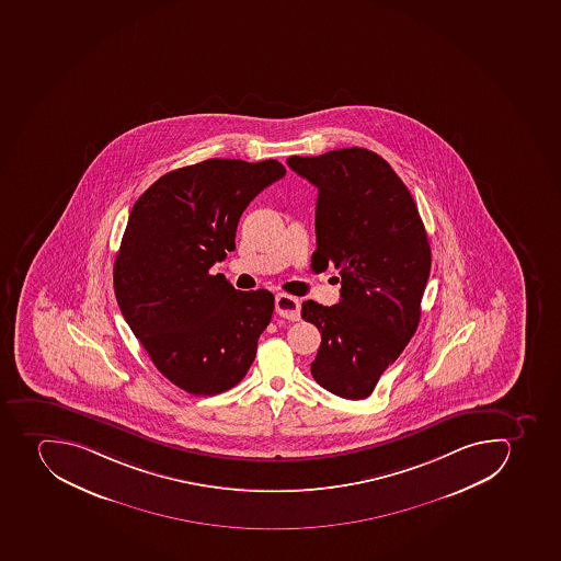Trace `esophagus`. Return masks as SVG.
I'll list each match as a JSON object with an SVG mask.
<instances>
[{"label": "esophagus", "instance_id": "obj_1", "mask_svg": "<svg viewBox=\"0 0 561 561\" xmlns=\"http://www.w3.org/2000/svg\"><path fill=\"white\" fill-rule=\"evenodd\" d=\"M275 311L286 320H300V301H298V298L289 297L286 293H280L275 298Z\"/></svg>", "mask_w": 561, "mask_h": 561}]
</instances>
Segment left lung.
Masks as SVG:
<instances>
[{"label": "left lung", "instance_id": "8db88e82", "mask_svg": "<svg viewBox=\"0 0 561 561\" xmlns=\"http://www.w3.org/2000/svg\"><path fill=\"white\" fill-rule=\"evenodd\" d=\"M287 165L318 188L312 270L341 274L340 304H301V318L321 330L312 377L332 394L364 400L420 325L428 236L409 188L377 152L350 147L291 156Z\"/></svg>", "mask_w": 561, "mask_h": 561}]
</instances>
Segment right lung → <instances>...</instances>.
I'll return each instance as SVG.
<instances>
[{
	"instance_id": "right-lung-1",
	"label": "right lung",
	"mask_w": 561,
	"mask_h": 561,
	"mask_svg": "<svg viewBox=\"0 0 561 561\" xmlns=\"http://www.w3.org/2000/svg\"><path fill=\"white\" fill-rule=\"evenodd\" d=\"M284 174L277 160L211 158L161 175L129 213L115 297L158 371L190 394H220L254 363L274 295L238 291L209 270L236 249L250 201Z\"/></svg>"
}]
</instances>
